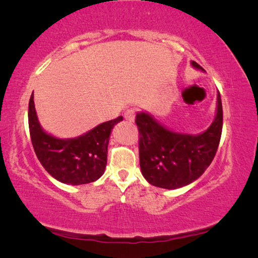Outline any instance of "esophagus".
Returning a JSON list of instances; mask_svg holds the SVG:
<instances>
[{"label":"esophagus","mask_w":258,"mask_h":258,"mask_svg":"<svg viewBox=\"0 0 258 258\" xmlns=\"http://www.w3.org/2000/svg\"><path fill=\"white\" fill-rule=\"evenodd\" d=\"M135 116H136V110L133 108L126 109L124 112V118L128 119V121H130V122H133L134 119H135Z\"/></svg>","instance_id":"obj_1"}]
</instances>
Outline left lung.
Here are the masks:
<instances>
[{"instance_id": "8db88e82", "label": "left lung", "mask_w": 258, "mask_h": 258, "mask_svg": "<svg viewBox=\"0 0 258 258\" xmlns=\"http://www.w3.org/2000/svg\"><path fill=\"white\" fill-rule=\"evenodd\" d=\"M191 64L203 70L195 61ZM135 122L140 135V165L144 178L163 189L181 188L199 178L216 155L223 126L221 95L217 94L216 117L200 135L170 132L146 112H139Z\"/></svg>"}]
</instances>
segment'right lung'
Segmentation results:
<instances>
[{"mask_svg":"<svg viewBox=\"0 0 258 258\" xmlns=\"http://www.w3.org/2000/svg\"><path fill=\"white\" fill-rule=\"evenodd\" d=\"M122 119V116H118L76 139L59 140L41 128L33 94L28 109L30 139L38 161L52 177L72 185L87 184L103 175L111 129Z\"/></svg>","mask_w":258,"mask_h":258,"instance_id":"add662e5","label":"right lung"}]
</instances>
